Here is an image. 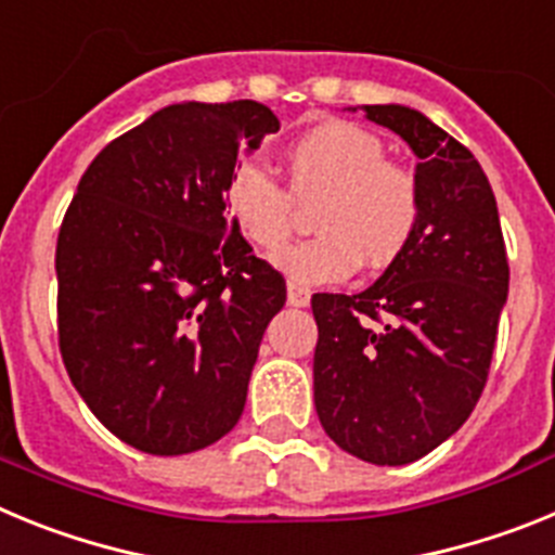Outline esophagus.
<instances>
[{
  "label": "esophagus",
  "instance_id": "34e87169",
  "mask_svg": "<svg viewBox=\"0 0 555 555\" xmlns=\"http://www.w3.org/2000/svg\"><path fill=\"white\" fill-rule=\"evenodd\" d=\"M286 297H288V306H294V308H306L308 302H311V292L302 286H297V283H288Z\"/></svg>",
  "mask_w": 555,
  "mask_h": 555
}]
</instances>
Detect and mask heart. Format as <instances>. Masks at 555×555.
Returning a JSON list of instances; mask_svg holds the SVG:
<instances>
[{
    "instance_id": "obj_1",
    "label": "heart",
    "mask_w": 555,
    "mask_h": 555,
    "mask_svg": "<svg viewBox=\"0 0 555 555\" xmlns=\"http://www.w3.org/2000/svg\"><path fill=\"white\" fill-rule=\"evenodd\" d=\"M288 192L261 160H244L224 185V210L258 249L286 242L294 197H322L313 208L320 233L288 244L272 263L300 286L345 281L364 258L370 267L395 263L414 242L423 199L414 175L386 160V144L366 127L327 119L308 127L286 150Z\"/></svg>"
}]
</instances>
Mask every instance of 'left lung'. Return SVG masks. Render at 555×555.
<instances>
[{"mask_svg": "<svg viewBox=\"0 0 555 555\" xmlns=\"http://www.w3.org/2000/svg\"><path fill=\"white\" fill-rule=\"evenodd\" d=\"M361 111L420 158L423 219L370 288L313 294V405L338 448L400 467L473 414L508 297V261L492 185L473 152L414 107Z\"/></svg>", "mask_w": 555, "mask_h": 555, "instance_id": "obj_1", "label": "left lung"}]
</instances>
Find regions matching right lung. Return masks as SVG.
Returning <instances> with one entry per match:
<instances>
[{
	"label": "right lung",
	"mask_w": 555,
	"mask_h": 555,
	"mask_svg": "<svg viewBox=\"0 0 555 555\" xmlns=\"http://www.w3.org/2000/svg\"><path fill=\"white\" fill-rule=\"evenodd\" d=\"M281 130L267 105L160 107L91 160L57 235V333L94 416L141 453L219 442L286 283L224 217L238 152Z\"/></svg>",
	"instance_id": "add662e5"
}]
</instances>
